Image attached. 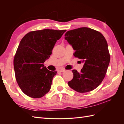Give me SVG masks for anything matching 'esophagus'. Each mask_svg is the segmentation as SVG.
I'll return each instance as SVG.
<instances>
[{"mask_svg":"<svg viewBox=\"0 0 124 124\" xmlns=\"http://www.w3.org/2000/svg\"><path fill=\"white\" fill-rule=\"evenodd\" d=\"M58 71H59V72H64V71H65V69H61L59 70Z\"/></svg>","mask_w":124,"mask_h":124,"instance_id":"obj_1","label":"esophagus"}]
</instances>
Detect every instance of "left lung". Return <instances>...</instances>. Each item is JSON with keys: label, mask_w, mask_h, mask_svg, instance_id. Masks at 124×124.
Here are the masks:
<instances>
[{"label": "left lung", "mask_w": 124, "mask_h": 124, "mask_svg": "<svg viewBox=\"0 0 124 124\" xmlns=\"http://www.w3.org/2000/svg\"><path fill=\"white\" fill-rule=\"evenodd\" d=\"M65 39L75 51L74 56L84 62L80 72L72 70L70 87L78 93L91 92L100 84L110 61L107 41L100 32L81 27L67 31Z\"/></svg>", "instance_id": "obj_1"}]
</instances>
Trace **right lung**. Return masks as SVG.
I'll return each mask as SVG.
<instances>
[{
	"label": "right lung",
	"instance_id": "1",
	"mask_svg": "<svg viewBox=\"0 0 124 124\" xmlns=\"http://www.w3.org/2000/svg\"><path fill=\"white\" fill-rule=\"evenodd\" d=\"M66 30L43 29L27 33L18 46L13 61L17 83L25 95L42 97L51 89L57 71H51L43 63L52 54L56 42Z\"/></svg>",
	"mask_w": 124,
	"mask_h": 124
}]
</instances>
